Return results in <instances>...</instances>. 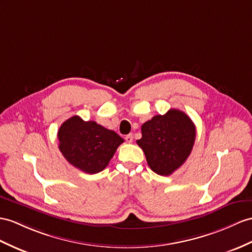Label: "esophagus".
<instances>
[{"label": "esophagus", "mask_w": 252, "mask_h": 252, "mask_svg": "<svg viewBox=\"0 0 252 252\" xmlns=\"http://www.w3.org/2000/svg\"><path fill=\"white\" fill-rule=\"evenodd\" d=\"M125 140L127 141L128 143H131L132 142V140H133V137H132V134L131 133H129V134H127V136L125 137Z\"/></svg>", "instance_id": "esophagus-1"}]
</instances>
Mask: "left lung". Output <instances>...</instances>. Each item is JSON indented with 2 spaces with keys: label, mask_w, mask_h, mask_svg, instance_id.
<instances>
[{
  "label": "left lung",
  "mask_w": 252,
  "mask_h": 252,
  "mask_svg": "<svg viewBox=\"0 0 252 252\" xmlns=\"http://www.w3.org/2000/svg\"><path fill=\"white\" fill-rule=\"evenodd\" d=\"M142 138L137 140L150 168L159 175L168 176L186 161L195 140V126L181 110L170 109L155 115L141 126Z\"/></svg>",
  "instance_id": "1"
}]
</instances>
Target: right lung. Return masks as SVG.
Returning <instances> with one entry per match:
<instances>
[{"label":"right lung","instance_id":"obj_1","mask_svg":"<svg viewBox=\"0 0 252 252\" xmlns=\"http://www.w3.org/2000/svg\"><path fill=\"white\" fill-rule=\"evenodd\" d=\"M58 138L59 149L66 160L89 174L105 169L118 147L124 142L115 131L94 121L85 122L78 115L61 125Z\"/></svg>","mask_w":252,"mask_h":252}]
</instances>
